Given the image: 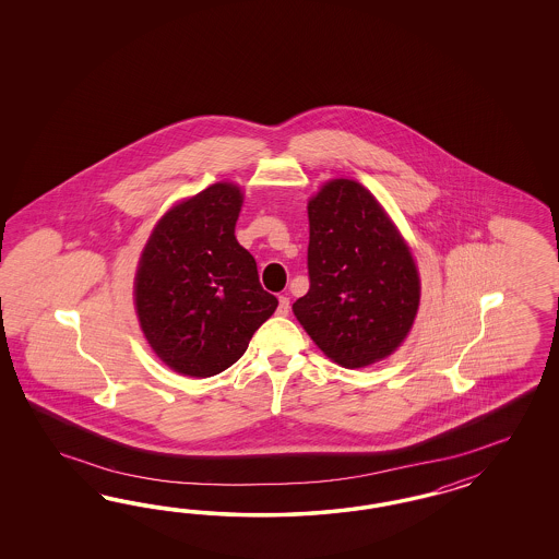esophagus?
<instances>
[{
	"label": "esophagus",
	"instance_id": "esophagus-1",
	"mask_svg": "<svg viewBox=\"0 0 559 559\" xmlns=\"http://www.w3.org/2000/svg\"><path fill=\"white\" fill-rule=\"evenodd\" d=\"M288 309H290V301H288V297H278V309H276V313L281 316V318H285L288 316Z\"/></svg>",
	"mask_w": 559,
	"mask_h": 559
}]
</instances>
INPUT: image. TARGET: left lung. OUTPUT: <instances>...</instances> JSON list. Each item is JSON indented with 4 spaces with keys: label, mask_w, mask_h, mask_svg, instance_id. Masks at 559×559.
<instances>
[{
    "label": "left lung",
    "mask_w": 559,
    "mask_h": 559,
    "mask_svg": "<svg viewBox=\"0 0 559 559\" xmlns=\"http://www.w3.org/2000/svg\"><path fill=\"white\" fill-rule=\"evenodd\" d=\"M309 290L293 313L346 369L390 356L407 336L420 276L383 206L355 180H332L307 204Z\"/></svg>",
    "instance_id": "1"
}]
</instances>
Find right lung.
Segmentation results:
<instances>
[{"label": "right lung", "mask_w": 559, "mask_h": 559, "mask_svg": "<svg viewBox=\"0 0 559 559\" xmlns=\"http://www.w3.org/2000/svg\"><path fill=\"white\" fill-rule=\"evenodd\" d=\"M241 190L204 188L157 221L135 276L136 316L153 353L188 377H213L246 353L278 299L236 239Z\"/></svg>", "instance_id": "1"}]
</instances>
